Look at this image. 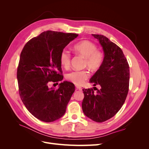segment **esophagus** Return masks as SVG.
<instances>
[{"label": "esophagus", "instance_id": "1", "mask_svg": "<svg viewBox=\"0 0 149 149\" xmlns=\"http://www.w3.org/2000/svg\"><path fill=\"white\" fill-rule=\"evenodd\" d=\"M75 87H76V89H78V90H82V89H83L81 87L79 86H77V85H76Z\"/></svg>", "mask_w": 149, "mask_h": 149}]
</instances>
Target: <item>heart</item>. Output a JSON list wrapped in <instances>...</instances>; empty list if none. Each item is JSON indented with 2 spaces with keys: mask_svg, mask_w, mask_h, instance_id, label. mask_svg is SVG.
I'll use <instances>...</instances> for the list:
<instances>
[{
  "mask_svg": "<svg viewBox=\"0 0 149 149\" xmlns=\"http://www.w3.org/2000/svg\"><path fill=\"white\" fill-rule=\"evenodd\" d=\"M73 51L84 58V66L93 71H96L102 66L104 55L102 52L97 49V47L93 42L88 40H83L76 43L73 47ZM61 65L65 69L69 68L71 63V55L66 50H63L60 55ZM90 76L87 70H75L68 73L66 76L67 80L76 85H82Z\"/></svg>",
  "mask_w": 149,
  "mask_h": 149,
  "instance_id": "b5f03b06",
  "label": "heart"
}]
</instances>
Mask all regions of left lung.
Here are the masks:
<instances>
[{
    "instance_id": "8db88e82",
    "label": "left lung",
    "mask_w": 149,
    "mask_h": 149,
    "mask_svg": "<svg viewBox=\"0 0 149 149\" xmlns=\"http://www.w3.org/2000/svg\"><path fill=\"white\" fill-rule=\"evenodd\" d=\"M92 35L102 47L104 60L90 82L94 83V86H101V88L83 89L82 109L88 118L102 123L114 116L124 104L129 91V65L123 50L116 44L102 35Z\"/></svg>"
}]
</instances>
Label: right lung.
I'll return each instance as SVG.
<instances>
[{"label": "right lung", "instance_id": "right-lung-1", "mask_svg": "<svg viewBox=\"0 0 149 149\" xmlns=\"http://www.w3.org/2000/svg\"><path fill=\"white\" fill-rule=\"evenodd\" d=\"M78 36L48 30L30 39L22 49L17 72L19 94L27 110L40 120L51 123L65 113L74 84L64 81L58 89L48 85L63 78L60 53Z\"/></svg>", "mask_w": 149, "mask_h": 149}]
</instances>
